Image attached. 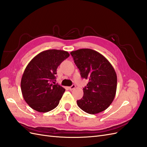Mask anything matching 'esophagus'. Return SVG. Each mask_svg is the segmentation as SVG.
<instances>
[{
	"instance_id": "34e87169",
	"label": "esophagus",
	"mask_w": 147,
	"mask_h": 147,
	"mask_svg": "<svg viewBox=\"0 0 147 147\" xmlns=\"http://www.w3.org/2000/svg\"><path fill=\"white\" fill-rule=\"evenodd\" d=\"M75 86H75V84H72V86L69 87V89L70 90H74V89L75 88Z\"/></svg>"
}]
</instances>
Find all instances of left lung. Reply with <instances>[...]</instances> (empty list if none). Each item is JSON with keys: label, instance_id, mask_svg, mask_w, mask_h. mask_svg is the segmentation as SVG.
<instances>
[{"label": "left lung", "instance_id": "obj_1", "mask_svg": "<svg viewBox=\"0 0 147 147\" xmlns=\"http://www.w3.org/2000/svg\"><path fill=\"white\" fill-rule=\"evenodd\" d=\"M81 77L88 80L83 96L77 101L84 112L96 114L107 109L117 91V77L113 66L100 53L91 49H80L70 53Z\"/></svg>", "mask_w": 147, "mask_h": 147}]
</instances>
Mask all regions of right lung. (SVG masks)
Masks as SVG:
<instances>
[{"mask_svg": "<svg viewBox=\"0 0 147 147\" xmlns=\"http://www.w3.org/2000/svg\"><path fill=\"white\" fill-rule=\"evenodd\" d=\"M70 56L67 51L48 50L31 60L22 76L21 89L24 99L38 112L56 108L65 90L56 84L57 67Z\"/></svg>", "mask_w": 147, "mask_h": 147, "instance_id": "add662e5", "label": "right lung"}]
</instances>
